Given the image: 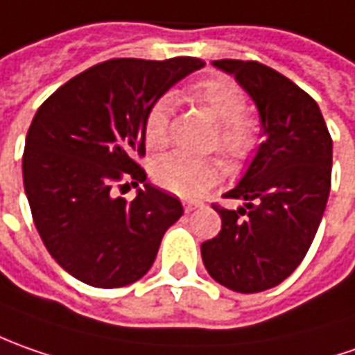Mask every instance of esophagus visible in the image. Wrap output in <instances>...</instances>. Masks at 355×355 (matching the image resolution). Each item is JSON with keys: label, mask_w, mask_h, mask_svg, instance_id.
Segmentation results:
<instances>
[{"label": "esophagus", "mask_w": 355, "mask_h": 355, "mask_svg": "<svg viewBox=\"0 0 355 355\" xmlns=\"http://www.w3.org/2000/svg\"><path fill=\"white\" fill-rule=\"evenodd\" d=\"M200 202H184V212H194L196 208H200Z\"/></svg>", "instance_id": "1"}]
</instances>
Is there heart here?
I'll use <instances>...</instances> for the list:
<instances>
[{
    "mask_svg": "<svg viewBox=\"0 0 355 355\" xmlns=\"http://www.w3.org/2000/svg\"><path fill=\"white\" fill-rule=\"evenodd\" d=\"M189 104L204 110L216 125L214 147L232 161H245L261 143V123L245 112V94L236 82L224 76H208L190 84L184 92ZM168 102H155L143 119V141L149 151L163 149L168 141ZM222 177L214 159H194L171 153L153 166L159 187L180 198H200Z\"/></svg>",
    "mask_w": 355,
    "mask_h": 355,
    "instance_id": "obj_1",
    "label": "heart"
}]
</instances>
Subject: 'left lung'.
I'll list each match as a JSON object with an SVG mask.
<instances>
[{
    "label": "left lung",
    "mask_w": 355,
    "mask_h": 355,
    "mask_svg": "<svg viewBox=\"0 0 355 355\" xmlns=\"http://www.w3.org/2000/svg\"><path fill=\"white\" fill-rule=\"evenodd\" d=\"M257 105L265 141L226 198L214 206L216 238L200 245L206 271L236 293L283 283L304 259L320 226L332 177V137L318 104L295 82L257 60H214Z\"/></svg>",
    "instance_id": "left-lung-1"
}]
</instances>
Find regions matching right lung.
<instances>
[{"label":"right lung","instance_id":"1","mask_svg":"<svg viewBox=\"0 0 355 355\" xmlns=\"http://www.w3.org/2000/svg\"><path fill=\"white\" fill-rule=\"evenodd\" d=\"M200 58H112L80 72L33 117L23 153V184L44 248L67 273L100 288L139 281L161 239L182 216L178 198L145 182L143 119ZM144 189L131 202L113 189Z\"/></svg>","mask_w":355,"mask_h":355}]
</instances>
